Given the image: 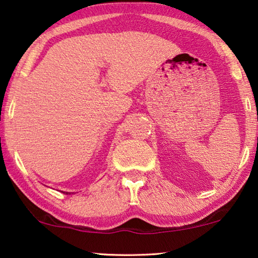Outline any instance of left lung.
<instances>
[{
  "mask_svg": "<svg viewBox=\"0 0 258 258\" xmlns=\"http://www.w3.org/2000/svg\"><path fill=\"white\" fill-rule=\"evenodd\" d=\"M257 141H258V138H257Z\"/></svg>",
  "mask_w": 258,
  "mask_h": 258,
  "instance_id": "left-lung-1",
  "label": "left lung"
}]
</instances>
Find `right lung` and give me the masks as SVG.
Instances as JSON below:
<instances>
[{
    "label": "right lung",
    "instance_id": "right-lung-1",
    "mask_svg": "<svg viewBox=\"0 0 258 258\" xmlns=\"http://www.w3.org/2000/svg\"><path fill=\"white\" fill-rule=\"evenodd\" d=\"M65 193V192H64ZM66 194H71V193H69V192H66Z\"/></svg>",
    "mask_w": 258,
    "mask_h": 258
}]
</instances>
